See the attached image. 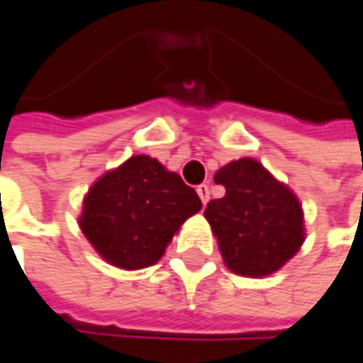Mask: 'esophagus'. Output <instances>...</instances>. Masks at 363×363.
<instances>
[{"label": "esophagus", "mask_w": 363, "mask_h": 363, "mask_svg": "<svg viewBox=\"0 0 363 363\" xmlns=\"http://www.w3.org/2000/svg\"><path fill=\"white\" fill-rule=\"evenodd\" d=\"M196 192H199V196H200V200H202V204H206L208 200H210V186L202 182V184H199V186H196Z\"/></svg>", "instance_id": "1"}]
</instances>
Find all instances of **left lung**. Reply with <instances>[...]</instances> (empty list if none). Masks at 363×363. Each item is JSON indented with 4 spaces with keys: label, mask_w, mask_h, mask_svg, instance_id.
<instances>
[{
    "label": "left lung",
    "mask_w": 363,
    "mask_h": 363,
    "mask_svg": "<svg viewBox=\"0 0 363 363\" xmlns=\"http://www.w3.org/2000/svg\"><path fill=\"white\" fill-rule=\"evenodd\" d=\"M225 194L210 200L204 216L225 265L238 275L265 277L289 261L305 240L303 210L291 190L253 159H240L214 174Z\"/></svg>",
    "instance_id": "left-lung-1"
}]
</instances>
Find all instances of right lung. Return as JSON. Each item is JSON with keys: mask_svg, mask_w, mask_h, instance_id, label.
<instances>
[{"mask_svg": "<svg viewBox=\"0 0 363 363\" xmlns=\"http://www.w3.org/2000/svg\"><path fill=\"white\" fill-rule=\"evenodd\" d=\"M200 208L199 194L179 174L138 155L94 182L80 228L111 265L141 269L161 259L174 232Z\"/></svg>", "mask_w": 363, "mask_h": 363, "instance_id": "1", "label": "right lung"}]
</instances>
